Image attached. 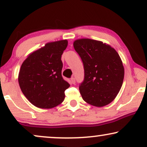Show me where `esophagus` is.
Wrapping results in <instances>:
<instances>
[{
	"instance_id": "1",
	"label": "esophagus",
	"mask_w": 147,
	"mask_h": 147,
	"mask_svg": "<svg viewBox=\"0 0 147 147\" xmlns=\"http://www.w3.org/2000/svg\"><path fill=\"white\" fill-rule=\"evenodd\" d=\"M71 83L73 84H76V80H75V78L72 77V78H71Z\"/></svg>"
}]
</instances>
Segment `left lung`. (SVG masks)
Segmentation results:
<instances>
[{
  "label": "left lung",
  "mask_w": 147,
  "mask_h": 147,
  "mask_svg": "<svg viewBox=\"0 0 147 147\" xmlns=\"http://www.w3.org/2000/svg\"><path fill=\"white\" fill-rule=\"evenodd\" d=\"M84 64V80L79 89L84 101L102 107L116 97L123 83L124 69L119 55L111 46L90 39L74 42Z\"/></svg>",
  "instance_id": "left-lung-1"
}]
</instances>
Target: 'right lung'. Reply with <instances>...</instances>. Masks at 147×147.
Segmentation results:
<instances>
[{
    "instance_id": "obj_1",
    "label": "right lung",
    "mask_w": 147,
    "mask_h": 147,
    "mask_svg": "<svg viewBox=\"0 0 147 147\" xmlns=\"http://www.w3.org/2000/svg\"><path fill=\"white\" fill-rule=\"evenodd\" d=\"M67 40L50 42L29 54L19 74V86L31 103L40 108H52L61 103L69 84L61 76V57Z\"/></svg>"
}]
</instances>
